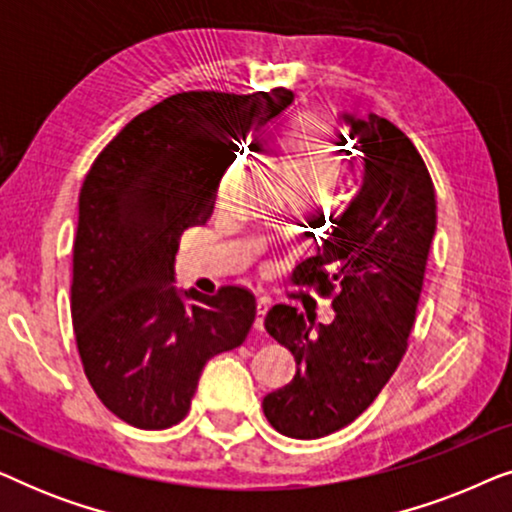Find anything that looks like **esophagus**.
<instances>
[{
	"instance_id": "obj_1",
	"label": "esophagus",
	"mask_w": 512,
	"mask_h": 512,
	"mask_svg": "<svg viewBox=\"0 0 512 512\" xmlns=\"http://www.w3.org/2000/svg\"><path fill=\"white\" fill-rule=\"evenodd\" d=\"M265 314H268V303L261 298L256 303V319H254V328L256 331H263V321H265Z\"/></svg>"
}]
</instances>
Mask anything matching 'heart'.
<instances>
[{
    "mask_svg": "<svg viewBox=\"0 0 512 512\" xmlns=\"http://www.w3.org/2000/svg\"><path fill=\"white\" fill-rule=\"evenodd\" d=\"M277 156L289 167L303 193H319L340 170V146L326 132L293 130L277 142ZM233 181V174H228Z\"/></svg>",
    "mask_w": 512,
    "mask_h": 512,
    "instance_id": "heart-1",
    "label": "heart"
}]
</instances>
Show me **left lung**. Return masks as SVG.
Returning <instances> with one entry per match:
<instances>
[{"mask_svg":"<svg viewBox=\"0 0 512 512\" xmlns=\"http://www.w3.org/2000/svg\"><path fill=\"white\" fill-rule=\"evenodd\" d=\"M361 153V188L293 282L333 298L335 319L307 326L275 305L265 328L296 359L286 387L263 398L279 433L312 440L352 424L408 349L426 258L436 235V191L415 144L387 118L345 114Z\"/></svg>","mask_w":512,"mask_h":512,"instance_id":"obj_1","label":"left lung"}]
</instances>
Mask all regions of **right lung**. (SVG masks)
<instances>
[{"instance_id": "1", "label": "right lung", "mask_w": 512, "mask_h": 512, "mask_svg": "<svg viewBox=\"0 0 512 512\" xmlns=\"http://www.w3.org/2000/svg\"><path fill=\"white\" fill-rule=\"evenodd\" d=\"M291 102L286 88L170 95L132 118L86 174L74 240V338L90 387L130 426L179 424L205 363L240 347L254 324L256 298L244 286L226 284L214 296L174 289V256L184 230L212 216L235 142Z\"/></svg>"}]
</instances>
